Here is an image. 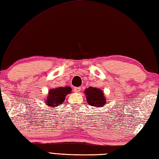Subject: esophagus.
I'll use <instances>...</instances> for the list:
<instances>
[{"mask_svg": "<svg viewBox=\"0 0 159 159\" xmlns=\"http://www.w3.org/2000/svg\"><path fill=\"white\" fill-rule=\"evenodd\" d=\"M74 91L75 92H76V93L79 92L80 91V88H74Z\"/></svg>", "mask_w": 159, "mask_h": 159, "instance_id": "obj_1", "label": "esophagus"}]
</instances>
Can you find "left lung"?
I'll use <instances>...</instances> for the list:
<instances>
[{
    "label": "left lung",
    "instance_id": "8db88e82",
    "mask_svg": "<svg viewBox=\"0 0 159 159\" xmlns=\"http://www.w3.org/2000/svg\"><path fill=\"white\" fill-rule=\"evenodd\" d=\"M87 102L89 105L96 107H101L107 103L104 93L101 89L89 87L85 90Z\"/></svg>",
    "mask_w": 159,
    "mask_h": 159
}]
</instances>
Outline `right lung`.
<instances>
[{
  "label": "right lung",
  "mask_w": 159,
  "mask_h": 159,
  "mask_svg": "<svg viewBox=\"0 0 159 159\" xmlns=\"http://www.w3.org/2000/svg\"><path fill=\"white\" fill-rule=\"evenodd\" d=\"M71 88L70 87H58L57 88L49 89L48 97L46 98L45 104L47 106L54 108L63 103L65 96L70 94Z\"/></svg>",
  "instance_id": "right-lung-1"
}]
</instances>
